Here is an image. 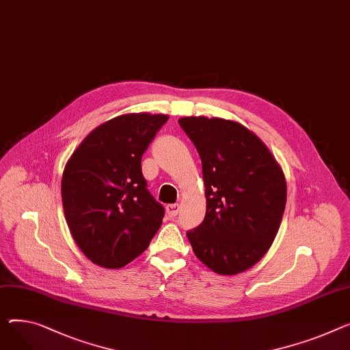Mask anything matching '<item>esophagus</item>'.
I'll list each match as a JSON object with an SVG mask.
<instances>
[{
	"label": "esophagus",
	"mask_w": 350,
	"mask_h": 350,
	"mask_svg": "<svg viewBox=\"0 0 350 350\" xmlns=\"http://www.w3.org/2000/svg\"><path fill=\"white\" fill-rule=\"evenodd\" d=\"M166 211H167L170 218H174L178 214V211H180V205L178 204H169L166 206Z\"/></svg>",
	"instance_id": "obj_1"
}]
</instances>
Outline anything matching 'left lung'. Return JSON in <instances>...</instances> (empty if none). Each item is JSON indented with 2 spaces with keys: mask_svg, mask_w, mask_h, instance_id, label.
Wrapping results in <instances>:
<instances>
[{
  "mask_svg": "<svg viewBox=\"0 0 350 350\" xmlns=\"http://www.w3.org/2000/svg\"><path fill=\"white\" fill-rule=\"evenodd\" d=\"M178 124L201 157L206 198L205 218L187 238L213 271L242 273L267 253L280 228L287 201L283 169L239 122L183 116Z\"/></svg>",
  "mask_w": 350,
  "mask_h": 350,
  "instance_id": "1",
  "label": "left lung"
}]
</instances>
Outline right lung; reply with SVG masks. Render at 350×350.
Instances as JSON below:
<instances>
[{"mask_svg":"<svg viewBox=\"0 0 350 350\" xmlns=\"http://www.w3.org/2000/svg\"><path fill=\"white\" fill-rule=\"evenodd\" d=\"M165 113H124L91 131L70 156L62 201L70 234L87 258L121 269L142 254L165 208L148 191L141 160Z\"/></svg>","mask_w":350,"mask_h":350,"instance_id":"right-lung-1","label":"right lung"}]
</instances>
